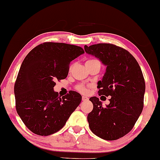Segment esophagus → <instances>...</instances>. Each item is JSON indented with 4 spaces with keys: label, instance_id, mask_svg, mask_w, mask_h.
Wrapping results in <instances>:
<instances>
[{
    "label": "esophagus",
    "instance_id": "esophagus-1",
    "mask_svg": "<svg viewBox=\"0 0 160 160\" xmlns=\"http://www.w3.org/2000/svg\"><path fill=\"white\" fill-rule=\"evenodd\" d=\"M82 101H88V97H86V96H82Z\"/></svg>",
    "mask_w": 160,
    "mask_h": 160
}]
</instances>
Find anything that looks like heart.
Instances as JSON below:
<instances>
[{"label":"heart","mask_w":160,"mask_h":160,"mask_svg":"<svg viewBox=\"0 0 160 160\" xmlns=\"http://www.w3.org/2000/svg\"><path fill=\"white\" fill-rule=\"evenodd\" d=\"M95 61H98V60L95 59H90L87 60L86 62H92ZM76 90H77L78 92H82L83 94H85V93L88 92V86H85L84 84H78L76 86Z\"/></svg>","instance_id":"b5f03b06"}]
</instances>
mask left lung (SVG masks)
I'll list each match as a JSON object with an SVG mask.
<instances>
[{
    "instance_id": "1",
    "label": "left lung",
    "mask_w": 160,
    "mask_h": 160,
    "mask_svg": "<svg viewBox=\"0 0 160 160\" xmlns=\"http://www.w3.org/2000/svg\"><path fill=\"white\" fill-rule=\"evenodd\" d=\"M89 54L107 65L102 81L98 82V95L111 96L103 107L97 97H91L93 109L88 121L93 134L106 140H115L134 127L143 109L146 84L142 70L133 56L110 43L84 45Z\"/></svg>"
}]
</instances>
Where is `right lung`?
Segmentation results:
<instances>
[{"mask_svg":"<svg viewBox=\"0 0 160 160\" xmlns=\"http://www.w3.org/2000/svg\"><path fill=\"white\" fill-rule=\"evenodd\" d=\"M84 53L77 45L45 42L24 59L14 84L15 107L33 133L48 136L57 132L80 104L79 93L71 90L61 97L53 88L56 80L68 76L70 62Z\"/></svg>","mask_w":160,"mask_h":160,"instance_id":"right-lung-1","label":"right lung"}]
</instances>
